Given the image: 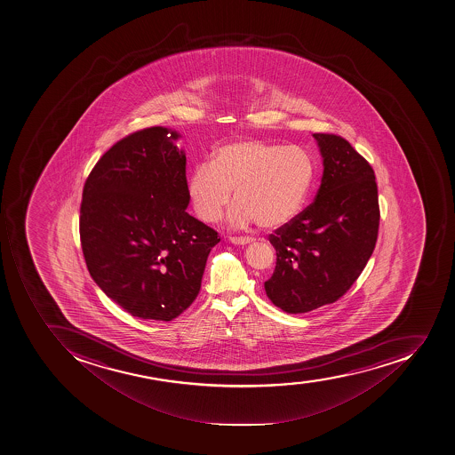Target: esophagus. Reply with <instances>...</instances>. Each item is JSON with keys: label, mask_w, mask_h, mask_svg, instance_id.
Masks as SVG:
<instances>
[{"label": "esophagus", "mask_w": 455, "mask_h": 455, "mask_svg": "<svg viewBox=\"0 0 455 455\" xmlns=\"http://www.w3.org/2000/svg\"><path fill=\"white\" fill-rule=\"evenodd\" d=\"M228 241L231 244L244 245L250 244V243H254L256 240L252 237H228Z\"/></svg>", "instance_id": "esophagus-1"}]
</instances>
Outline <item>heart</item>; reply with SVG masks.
Here are the masks:
<instances>
[{"instance_id": "heart-1", "label": "heart", "mask_w": 455, "mask_h": 455, "mask_svg": "<svg viewBox=\"0 0 455 455\" xmlns=\"http://www.w3.org/2000/svg\"><path fill=\"white\" fill-rule=\"evenodd\" d=\"M315 165L299 147L257 140H238L215 150L212 161L194 168L188 180L192 207L204 222H214L226 210L234 189L237 199L229 226L263 228L289 224L305 205Z\"/></svg>"}]
</instances>
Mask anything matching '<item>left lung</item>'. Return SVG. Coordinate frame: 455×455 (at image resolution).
Instances as JSON below:
<instances>
[{"label":"left lung","instance_id":"8db88e82","mask_svg":"<svg viewBox=\"0 0 455 455\" xmlns=\"http://www.w3.org/2000/svg\"><path fill=\"white\" fill-rule=\"evenodd\" d=\"M313 136L324 166L317 196L268 237L277 261L264 289L273 305L293 315L339 300L368 264L379 229L372 166L342 136Z\"/></svg>","mask_w":455,"mask_h":455}]
</instances>
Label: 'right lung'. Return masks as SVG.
I'll return each instance as SVG.
<instances>
[{"mask_svg": "<svg viewBox=\"0 0 455 455\" xmlns=\"http://www.w3.org/2000/svg\"><path fill=\"white\" fill-rule=\"evenodd\" d=\"M180 133L154 126L115 143L87 177L80 243L106 296L140 319L170 322L198 296L215 229L187 212Z\"/></svg>", "mask_w": 455, "mask_h": 455, "instance_id": "add662e5", "label": "right lung"}]
</instances>
